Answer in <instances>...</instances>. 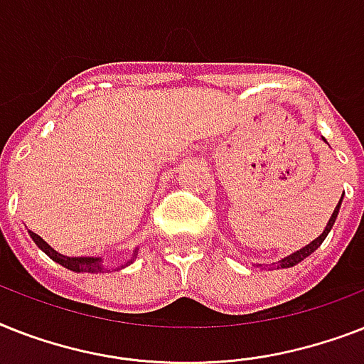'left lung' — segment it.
I'll list each match as a JSON object with an SVG mask.
<instances>
[{"mask_svg": "<svg viewBox=\"0 0 364 364\" xmlns=\"http://www.w3.org/2000/svg\"><path fill=\"white\" fill-rule=\"evenodd\" d=\"M323 141H326V140H323ZM342 196H344V194H342ZM341 203H342V198H341V202H338V205H336V208H335V211H333V215H331L329 223H327L326 230H323V233H321L320 237H316L314 241H310V243L306 245V247H303V249H299V250H297V252L289 254V256L282 258V259H280V262H277V269L294 267V265H297V264H299V262H303V259H305L306 256H310V254L314 252V250L318 249V247H320V245L323 243V241H326L327 233L331 232V228H333V224H335L336 217H338V211H341Z\"/></svg>", "mask_w": 364, "mask_h": 364, "instance_id": "8db88e82", "label": "left lung"}]
</instances>
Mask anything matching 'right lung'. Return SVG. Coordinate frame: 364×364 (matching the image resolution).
Masks as SVG:
<instances>
[{
  "mask_svg": "<svg viewBox=\"0 0 364 364\" xmlns=\"http://www.w3.org/2000/svg\"><path fill=\"white\" fill-rule=\"evenodd\" d=\"M29 235H31L35 245H37L38 249L43 250L44 254H48L54 262H58V264L63 265V267L70 269V271H76V273H105L106 271V267L102 265V258H93V256H76V258H70V256H63V254H59L58 250L52 249L41 235H37V233L31 232V230H29ZM136 256H138V249L134 250L132 258L127 262V265L132 264Z\"/></svg>",
  "mask_w": 364,
  "mask_h": 364,
  "instance_id": "obj_1",
  "label": "right lung"
}]
</instances>
